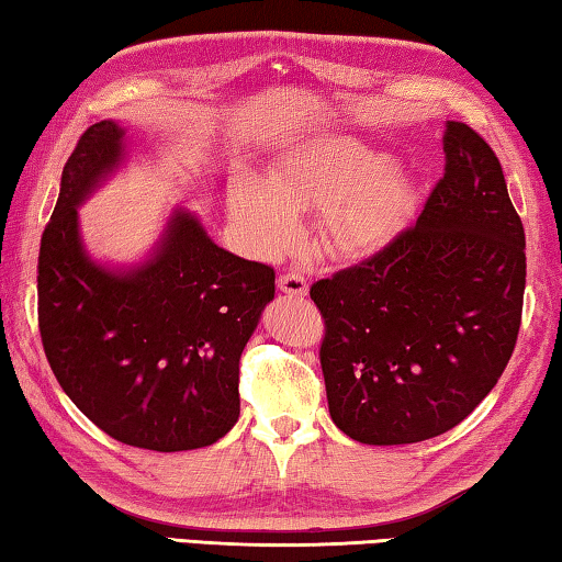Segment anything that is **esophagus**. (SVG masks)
<instances>
[{
    "label": "esophagus",
    "mask_w": 562,
    "mask_h": 562,
    "mask_svg": "<svg viewBox=\"0 0 562 562\" xmlns=\"http://www.w3.org/2000/svg\"><path fill=\"white\" fill-rule=\"evenodd\" d=\"M278 288L284 294H292V297H304L310 290V284H307V280H304V274H300V272H282L278 278Z\"/></svg>",
    "instance_id": "34e87169"
}]
</instances>
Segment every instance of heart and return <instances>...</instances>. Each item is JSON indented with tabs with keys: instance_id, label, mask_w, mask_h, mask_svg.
Instances as JSON below:
<instances>
[{
	"instance_id": "1",
	"label": "heart",
	"mask_w": 562,
	"mask_h": 562,
	"mask_svg": "<svg viewBox=\"0 0 562 562\" xmlns=\"http://www.w3.org/2000/svg\"><path fill=\"white\" fill-rule=\"evenodd\" d=\"M414 203V180L351 138L294 146L268 178H243L231 217L255 250L278 255L297 235V215L317 207V243L335 258H367L392 240Z\"/></svg>"
}]
</instances>
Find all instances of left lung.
Returning a JSON list of instances; mask_svg holds the SVG:
<instances>
[{"mask_svg":"<svg viewBox=\"0 0 562 562\" xmlns=\"http://www.w3.org/2000/svg\"><path fill=\"white\" fill-rule=\"evenodd\" d=\"M443 178L416 225L310 288L329 414L349 439L396 446L461 424L516 349L526 233L496 154L446 123Z\"/></svg>","mask_w":562,"mask_h":562,"instance_id":"8db88e82","label":"left lung"}]
</instances>
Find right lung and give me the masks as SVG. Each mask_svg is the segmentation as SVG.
<instances>
[{
    "mask_svg": "<svg viewBox=\"0 0 562 562\" xmlns=\"http://www.w3.org/2000/svg\"><path fill=\"white\" fill-rule=\"evenodd\" d=\"M116 121L83 131L40 247V331L66 396L101 431L148 451L211 446L240 416V355L274 297L270 265L217 247L176 211L131 270L93 262L79 207L126 156Z\"/></svg>",
    "mask_w": 562,
    "mask_h": 562,
    "instance_id": "obj_1",
    "label": "right lung"
}]
</instances>
